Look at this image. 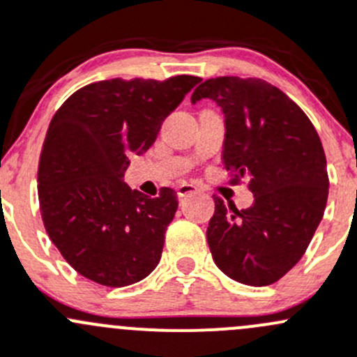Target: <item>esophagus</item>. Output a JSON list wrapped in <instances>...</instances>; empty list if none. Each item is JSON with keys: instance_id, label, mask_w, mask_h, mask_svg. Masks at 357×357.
Masks as SVG:
<instances>
[{"instance_id": "1", "label": "esophagus", "mask_w": 357, "mask_h": 357, "mask_svg": "<svg viewBox=\"0 0 357 357\" xmlns=\"http://www.w3.org/2000/svg\"><path fill=\"white\" fill-rule=\"evenodd\" d=\"M197 186L193 185V183H179L178 186H176V192H178V197H186L188 193H193L197 192Z\"/></svg>"}]
</instances>
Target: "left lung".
Segmentation results:
<instances>
[{
    "label": "left lung",
    "instance_id": "1",
    "mask_svg": "<svg viewBox=\"0 0 357 357\" xmlns=\"http://www.w3.org/2000/svg\"><path fill=\"white\" fill-rule=\"evenodd\" d=\"M206 98L225 113L230 183L248 179L255 195L241 211L214 197L211 255L234 281L274 284L300 261L324 214L330 179L323 144L302 108L265 79L209 78L192 102Z\"/></svg>",
    "mask_w": 357,
    "mask_h": 357
}]
</instances>
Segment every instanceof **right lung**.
I'll use <instances>...</instances> for the list:
<instances>
[{
  "label": "right lung",
  "instance_id": "1",
  "mask_svg": "<svg viewBox=\"0 0 357 357\" xmlns=\"http://www.w3.org/2000/svg\"><path fill=\"white\" fill-rule=\"evenodd\" d=\"M200 82L102 79L69 96L48 126L38 165V199L48 237L83 278L108 288L134 284L158 265L178 209L172 188L150 199L123 181L162 122Z\"/></svg>",
  "mask_w": 357,
  "mask_h": 357
}]
</instances>
